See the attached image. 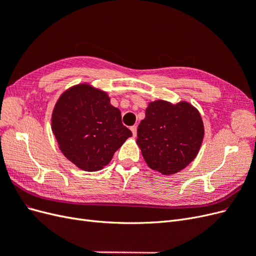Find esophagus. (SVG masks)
<instances>
[{
	"instance_id": "esophagus-1",
	"label": "esophagus",
	"mask_w": 256,
	"mask_h": 256,
	"mask_svg": "<svg viewBox=\"0 0 256 256\" xmlns=\"http://www.w3.org/2000/svg\"><path fill=\"white\" fill-rule=\"evenodd\" d=\"M130 130L132 131L134 136H136V125H134V126H131V127H130Z\"/></svg>"
}]
</instances>
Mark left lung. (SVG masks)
Returning <instances> with one entry per match:
<instances>
[{"instance_id": "1", "label": "left lung", "mask_w": 256, "mask_h": 256, "mask_svg": "<svg viewBox=\"0 0 256 256\" xmlns=\"http://www.w3.org/2000/svg\"><path fill=\"white\" fill-rule=\"evenodd\" d=\"M204 131L202 116L191 104L156 100L146 108L145 118L138 128L136 144L152 170L172 175L194 160Z\"/></svg>"}]
</instances>
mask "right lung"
Listing matches in <instances>:
<instances>
[{
  "mask_svg": "<svg viewBox=\"0 0 256 256\" xmlns=\"http://www.w3.org/2000/svg\"><path fill=\"white\" fill-rule=\"evenodd\" d=\"M51 127L64 156L88 172L109 164L114 152L132 136L109 95L88 83L74 85L60 96Z\"/></svg>",
  "mask_w": 256,
  "mask_h": 256,
  "instance_id": "1",
  "label": "right lung"
}]
</instances>
